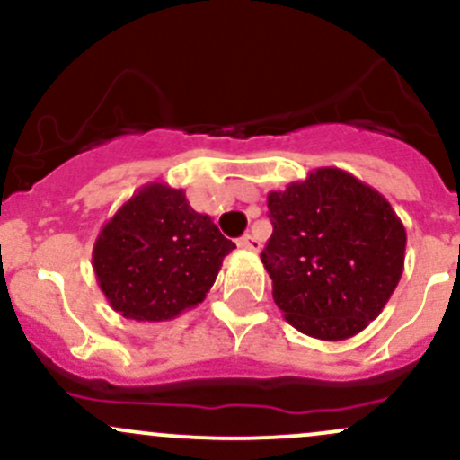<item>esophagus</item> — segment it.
<instances>
[{
  "label": "esophagus",
  "instance_id": "esophagus-1",
  "mask_svg": "<svg viewBox=\"0 0 460 460\" xmlns=\"http://www.w3.org/2000/svg\"><path fill=\"white\" fill-rule=\"evenodd\" d=\"M239 248L250 250V252H259L261 250V241L256 239L254 234H245V236H241V239H239Z\"/></svg>",
  "mask_w": 460,
  "mask_h": 460
}]
</instances>
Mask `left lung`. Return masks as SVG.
Instances as JSON below:
<instances>
[{"mask_svg":"<svg viewBox=\"0 0 460 460\" xmlns=\"http://www.w3.org/2000/svg\"><path fill=\"white\" fill-rule=\"evenodd\" d=\"M271 232L261 252L285 320L318 340L368 327L393 296L406 228L384 195L350 172L323 166L268 195Z\"/></svg>","mask_w":460,"mask_h":460,"instance_id":"obj_1","label":"left lung"}]
</instances>
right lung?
Listing matches in <instances>:
<instances>
[{
  "label": "right lung",
  "instance_id": "right-lung-1",
  "mask_svg": "<svg viewBox=\"0 0 460 460\" xmlns=\"http://www.w3.org/2000/svg\"><path fill=\"white\" fill-rule=\"evenodd\" d=\"M234 243L186 192L162 181L142 186L102 226L92 268L122 318L164 323L206 298Z\"/></svg>",
  "mask_w": 460,
  "mask_h": 460
}]
</instances>
